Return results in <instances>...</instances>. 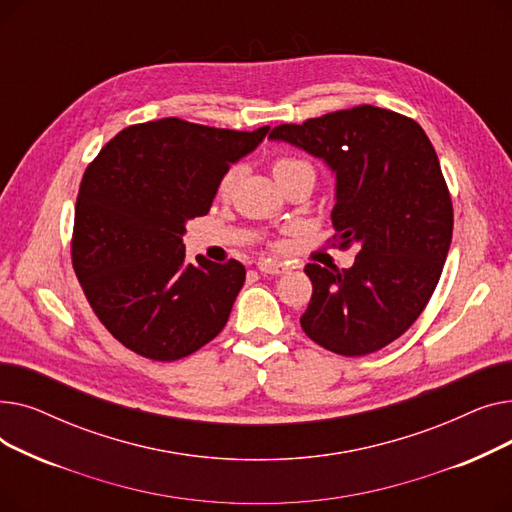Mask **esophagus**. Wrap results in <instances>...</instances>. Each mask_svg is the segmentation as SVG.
<instances>
[{"label":"esophagus","mask_w":512,"mask_h":512,"mask_svg":"<svg viewBox=\"0 0 512 512\" xmlns=\"http://www.w3.org/2000/svg\"><path fill=\"white\" fill-rule=\"evenodd\" d=\"M257 270L265 276H278V274H284L288 267L280 261H259L257 263Z\"/></svg>","instance_id":"34e87169"}]
</instances>
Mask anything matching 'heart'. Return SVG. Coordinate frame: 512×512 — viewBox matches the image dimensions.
Returning a JSON list of instances; mask_svg holds the SVG:
<instances>
[{
  "instance_id": "1",
  "label": "heart",
  "mask_w": 512,
  "mask_h": 512,
  "mask_svg": "<svg viewBox=\"0 0 512 512\" xmlns=\"http://www.w3.org/2000/svg\"><path fill=\"white\" fill-rule=\"evenodd\" d=\"M299 168H311L307 161H303V159H297V157H278L276 161H274V176H276V180H280L282 176H286L288 172H294V170H299ZM236 176H238V168H230V170H226V174L222 176V182H220V191L222 193H228V191H232V186H234V182H236Z\"/></svg>"
}]
</instances>
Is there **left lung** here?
Returning <instances> with one entry per match:
<instances>
[{
  "label": "left lung",
  "mask_w": 512,
  "mask_h": 512,
  "mask_svg": "<svg viewBox=\"0 0 512 512\" xmlns=\"http://www.w3.org/2000/svg\"><path fill=\"white\" fill-rule=\"evenodd\" d=\"M270 139L326 161L336 174L332 247L359 249L348 270L305 265V334L342 357L380 351L415 324L450 249L452 201L432 141L375 105L280 124Z\"/></svg>",
  "instance_id": "left-lung-1"
}]
</instances>
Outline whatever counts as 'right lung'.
<instances>
[{
	"instance_id": "1",
	"label": "right lung",
	"mask_w": 512,
	"mask_h": 512,
	"mask_svg": "<svg viewBox=\"0 0 512 512\" xmlns=\"http://www.w3.org/2000/svg\"><path fill=\"white\" fill-rule=\"evenodd\" d=\"M270 132L180 118L120 130L85 170L76 197L72 265L118 342L178 361L218 336L245 284L236 259H184L186 222L207 215L222 176Z\"/></svg>"
}]
</instances>
